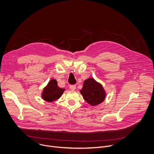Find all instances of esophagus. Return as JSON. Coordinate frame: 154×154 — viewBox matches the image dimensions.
Wrapping results in <instances>:
<instances>
[{"label":"esophagus","instance_id":"1","mask_svg":"<svg viewBox=\"0 0 154 154\" xmlns=\"http://www.w3.org/2000/svg\"><path fill=\"white\" fill-rule=\"evenodd\" d=\"M76 86L75 85H70V86H69V88H70V90H72V91H75V89H76Z\"/></svg>","mask_w":154,"mask_h":154}]
</instances>
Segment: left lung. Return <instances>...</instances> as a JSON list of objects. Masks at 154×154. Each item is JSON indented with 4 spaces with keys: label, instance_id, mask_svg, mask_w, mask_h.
Segmentation results:
<instances>
[{
    "label": "left lung",
    "instance_id": "1",
    "mask_svg": "<svg viewBox=\"0 0 154 154\" xmlns=\"http://www.w3.org/2000/svg\"><path fill=\"white\" fill-rule=\"evenodd\" d=\"M80 92L87 103L92 106L103 103L106 96V92L103 85L92 78L84 81Z\"/></svg>",
    "mask_w": 154,
    "mask_h": 154
}]
</instances>
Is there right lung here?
I'll return each mask as SVG.
<instances>
[{"label":"right lung","mask_w":154,"mask_h":154,"mask_svg":"<svg viewBox=\"0 0 154 154\" xmlns=\"http://www.w3.org/2000/svg\"><path fill=\"white\" fill-rule=\"evenodd\" d=\"M65 91V89L59 87L56 79H52L43 89L42 97L44 101L51 103L58 100Z\"/></svg>","instance_id":"right-lung-1"}]
</instances>
